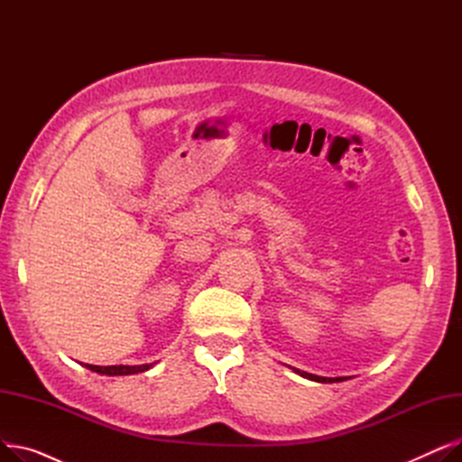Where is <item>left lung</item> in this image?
<instances>
[{
  "label": "left lung",
  "instance_id": "left-lung-1",
  "mask_svg": "<svg viewBox=\"0 0 462 462\" xmlns=\"http://www.w3.org/2000/svg\"><path fill=\"white\" fill-rule=\"evenodd\" d=\"M298 374H301L303 378H309V380H314V382H324V383H328V382H343V380H346L345 376H338V378H326V376H317V374H309V373H305V371H300V369H294Z\"/></svg>",
  "mask_w": 462,
  "mask_h": 462
}]
</instances>
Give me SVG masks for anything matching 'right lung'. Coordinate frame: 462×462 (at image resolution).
Wrapping results in <instances>:
<instances>
[{"label":"right lung","instance_id":"1","mask_svg":"<svg viewBox=\"0 0 462 462\" xmlns=\"http://www.w3.org/2000/svg\"><path fill=\"white\" fill-rule=\"evenodd\" d=\"M89 371L99 373V374H106V376H125V374H136V373H143L153 367V363H145V365H108V367H99V365H86Z\"/></svg>","mask_w":462,"mask_h":462}]
</instances>
